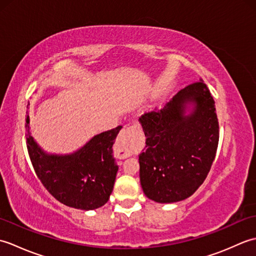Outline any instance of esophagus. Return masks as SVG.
I'll return each mask as SVG.
<instances>
[{"label":"esophagus","instance_id":"esophagus-1","mask_svg":"<svg viewBox=\"0 0 256 256\" xmlns=\"http://www.w3.org/2000/svg\"><path fill=\"white\" fill-rule=\"evenodd\" d=\"M140 128L138 125L124 128L118 134L116 153L120 157H128L140 150Z\"/></svg>","mask_w":256,"mask_h":256}]
</instances>
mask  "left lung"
Segmentation results:
<instances>
[{
  "label": "left lung",
  "mask_w": 256,
  "mask_h": 256,
  "mask_svg": "<svg viewBox=\"0 0 256 256\" xmlns=\"http://www.w3.org/2000/svg\"><path fill=\"white\" fill-rule=\"evenodd\" d=\"M138 121L146 136L138 156L146 197L160 204L190 197L210 172L219 143V122L208 86L202 80L189 84Z\"/></svg>",
  "instance_id": "8db88e82"
}]
</instances>
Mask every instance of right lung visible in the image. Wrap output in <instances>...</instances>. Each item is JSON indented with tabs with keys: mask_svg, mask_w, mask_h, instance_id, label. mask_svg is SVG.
I'll list each match as a JSON object with an SVG mask.
<instances>
[{
	"mask_svg": "<svg viewBox=\"0 0 256 256\" xmlns=\"http://www.w3.org/2000/svg\"><path fill=\"white\" fill-rule=\"evenodd\" d=\"M26 128L32 165L54 198L81 210H94L108 202L118 170L112 146L121 125L94 135L82 148L68 155L47 154L42 150L30 133L28 116Z\"/></svg>",
	"mask_w": 256,
	"mask_h": 256,
	"instance_id": "right-lung-1",
	"label": "right lung"
}]
</instances>
